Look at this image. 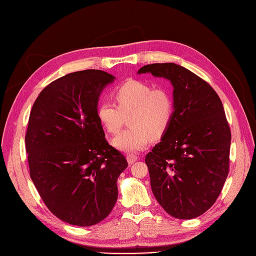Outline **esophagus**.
<instances>
[{
    "mask_svg": "<svg viewBox=\"0 0 256 256\" xmlns=\"http://www.w3.org/2000/svg\"><path fill=\"white\" fill-rule=\"evenodd\" d=\"M138 160V156H136V154H127V161L129 164H134V162Z\"/></svg>",
    "mask_w": 256,
    "mask_h": 256,
    "instance_id": "esophagus-1",
    "label": "esophagus"
}]
</instances>
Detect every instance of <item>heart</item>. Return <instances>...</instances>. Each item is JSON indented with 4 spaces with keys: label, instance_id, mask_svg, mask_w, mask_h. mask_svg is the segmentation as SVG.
Listing matches in <instances>:
<instances>
[{
    "label": "heart",
    "instance_id": "heart-1",
    "mask_svg": "<svg viewBox=\"0 0 256 256\" xmlns=\"http://www.w3.org/2000/svg\"><path fill=\"white\" fill-rule=\"evenodd\" d=\"M116 104L102 102L97 106V118L104 129L118 134L128 114L129 129L113 138L116 148L126 152L143 150L150 138L164 134L172 120L174 104L170 92L164 88H152L140 80H128L113 92Z\"/></svg>",
    "mask_w": 256,
    "mask_h": 256
}]
</instances>
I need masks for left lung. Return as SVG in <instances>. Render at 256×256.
<instances>
[{
  "instance_id": "1",
  "label": "left lung",
  "mask_w": 256,
  "mask_h": 256,
  "mask_svg": "<svg viewBox=\"0 0 256 256\" xmlns=\"http://www.w3.org/2000/svg\"><path fill=\"white\" fill-rule=\"evenodd\" d=\"M173 85L172 120L146 154L152 191L177 219L203 214L218 198L228 174L230 130L221 100L198 76L174 63L145 65Z\"/></svg>"
}]
</instances>
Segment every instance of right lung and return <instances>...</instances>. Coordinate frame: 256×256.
Here are the masks:
<instances>
[{
  "instance_id": "obj_1",
  "label": "right lung",
  "mask_w": 256,
  "mask_h": 256,
  "mask_svg": "<svg viewBox=\"0 0 256 256\" xmlns=\"http://www.w3.org/2000/svg\"><path fill=\"white\" fill-rule=\"evenodd\" d=\"M114 79L95 69L68 74L47 85L30 110V176L49 210L72 226L106 218L118 200V178L128 166L97 118L99 96Z\"/></svg>"
}]
</instances>
